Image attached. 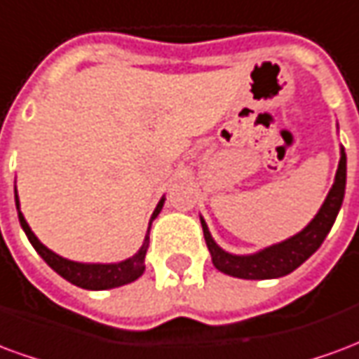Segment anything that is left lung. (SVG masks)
I'll return each instance as SVG.
<instances>
[{
    "label": "left lung",
    "mask_w": 359,
    "mask_h": 359,
    "mask_svg": "<svg viewBox=\"0 0 359 359\" xmlns=\"http://www.w3.org/2000/svg\"><path fill=\"white\" fill-rule=\"evenodd\" d=\"M344 188H346V154L344 149H340L339 169H337L332 188L325 198L321 210L311 219V223L304 231L290 236L288 241L273 244L269 248L252 256H233L219 248L215 241L211 238L205 221L202 219L203 238L210 250L213 265L221 273L238 278H278L292 273L323 244L325 236L329 234L334 219L339 215L340 205L344 200Z\"/></svg>",
    "instance_id": "obj_1"
}]
</instances>
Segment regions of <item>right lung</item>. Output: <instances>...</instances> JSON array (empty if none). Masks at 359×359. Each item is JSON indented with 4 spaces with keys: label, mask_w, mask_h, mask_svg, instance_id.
I'll use <instances>...</instances> for the list:
<instances>
[{
    "label": "right lung",
    "mask_w": 359,
    "mask_h": 359,
    "mask_svg": "<svg viewBox=\"0 0 359 359\" xmlns=\"http://www.w3.org/2000/svg\"><path fill=\"white\" fill-rule=\"evenodd\" d=\"M165 198L159 200L157 203L154 215L149 219V226H151V221L159 215V211L163 208ZM15 203H17V210H19V196H17V188H15ZM19 221L22 231L27 233L28 241L34 246V250L42 256V259L46 264L50 265L51 269L55 271L57 275H61L63 278H67L69 283L81 286V288H86V290H105V288H115V286H123L133 283L136 278L140 277L146 265H144V257H146V252H148V242L149 236L146 234V241L142 244V248L134 254L133 257H128L125 262H118V264H79V262H71V259H65V257L53 254L50 248H46L42 242L36 238V234L30 231L27 219L20 213L19 210ZM149 233V229H148Z\"/></svg>",
    "instance_id": "obj_1"
}]
</instances>
